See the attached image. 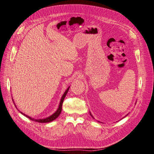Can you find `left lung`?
Returning <instances> with one entry per match:
<instances>
[{
	"label": "left lung",
	"instance_id": "8db88e82",
	"mask_svg": "<svg viewBox=\"0 0 154 154\" xmlns=\"http://www.w3.org/2000/svg\"><path fill=\"white\" fill-rule=\"evenodd\" d=\"M90 114H91V116L92 117V118H93V119H94V117L92 116V115L91 114V112H90ZM127 115H128V114H127ZM98 122H99V121H98Z\"/></svg>",
	"mask_w": 154,
	"mask_h": 154
}]
</instances>
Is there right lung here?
<instances>
[{
	"label": "right lung",
	"mask_w": 154,
	"mask_h": 154,
	"mask_svg": "<svg viewBox=\"0 0 154 154\" xmlns=\"http://www.w3.org/2000/svg\"><path fill=\"white\" fill-rule=\"evenodd\" d=\"M69 88H70V87H69L67 88V90H66V91H65V92L63 93V95H62V98H61V99H60V103H59V107H58L57 110L52 115L50 116L49 117H46V118H45V119H36L32 118L31 117H29V116H27V115H26L25 114H23V113H22V112H20L22 114H23V116H25L26 117L29 118L30 120L35 121V122H40V123H48V122H52V121L54 120L55 119H56L57 118V117L59 116V115L60 114L61 111H62V103H63V102L64 98L66 97V95H67V92H68V91H69ZM12 100H14L12 99Z\"/></svg>",
	"instance_id": "right-lung-1"
}]
</instances>
